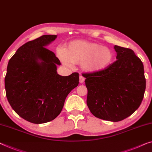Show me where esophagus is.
<instances>
[{"label":"esophagus","mask_w":152,"mask_h":152,"mask_svg":"<svg viewBox=\"0 0 152 152\" xmlns=\"http://www.w3.org/2000/svg\"><path fill=\"white\" fill-rule=\"evenodd\" d=\"M85 78L83 76H80V77H79V82H80V83H83L84 81H85Z\"/></svg>","instance_id":"obj_1"}]
</instances>
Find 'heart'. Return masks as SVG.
Returning a JSON list of instances; mask_svg holds the SVG:
<instances>
[{
    "label": "heart",
    "instance_id": "obj_1",
    "mask_svg": "<svg viewBox=\"0 0 152 152\" xmlns=\"http://www.w3.org/2000/svg\"><path fill=\"white\" fill-rule=\"evenodd\" d=\"M58 56L65 65L80 64L83 70L89 73H98L111 65L114 53L110 48L85 40L69 42L65 50H61Z\"/></svg>",
    "mask_w": 152,
    "mask_h": 152
}]
</instances>
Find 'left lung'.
<instances>
[{"mask_svg": "<svg viewBox=\"0 0 152 152\" xmlns=\"http://www.w3.org/2000/svg\"><path fill=\"white\" fill-rule=\"evenodd\" d=\"M114 48L117 60L107 69L83 76L91 113L99 119L116 122L130 116L141 105L146 80L143 64L132 50L118 46Z\"/></svg>", "mask_w": 152, "mask_h": 152, "instance_id": "1", "label": "left lung"}]
</instances>
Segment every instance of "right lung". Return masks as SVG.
I'll return each mask as SVG.
<instances>
[{
	"label": "right lung",
	"instance_id": "right-lung-1",
	"mask_svg": "<svg viewBox=\"0 0 152 152\" xmlns=\"http://www.w3.org/2000/svg\"><path fill=\"white\" fill-rule=\"evenodd\" d=\"M56 38L44 35L26 42L8 63L4 78L7 98L20 117L33 124L55 119L67 95L79 83L76 72L67 76L57 74L60 61L46 48Z\"/></svg>",
	"mask_w": 152,
	"mask_h": 152
}]
</instances>
